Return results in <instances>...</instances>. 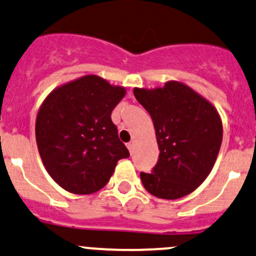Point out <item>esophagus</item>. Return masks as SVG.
<instances>
[{
	"label": "esophagus",
	"instance_id": "1",
	"mask_svg": "<svg viewBox=\"0 0 256 256\" xmlns=\"http://www.w3.org/2000/svg\"><path fill=\"white\" fill-rule=\"evenodd\" d=\"M128 150H130V153H132V150H134V141L128 142Z\"/></svg>",
	"mask_w": 256,
	"mask_h": 256
}]
</instances>
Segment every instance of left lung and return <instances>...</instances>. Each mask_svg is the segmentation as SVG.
Here are the masks:
<instances>
[{
	"mask_svg": "<svg viewBox=\"0 0 256 256\" xmlns=\"http://www.w3.org/2000/svg\"><path fill=\"white\" fill-rule=\"evenodd\" d=\"M154 125L160 157L142 184L157 198L176 200L200 186L214 168L222 144L216 108L188 86L170 80L163 88L134 90Z\"/></svg>",
	"mask_w": 256,
	"mask_h": 256,
	"instance_id": "8db88e82",
	"label": "left lung"
}]
</instances>
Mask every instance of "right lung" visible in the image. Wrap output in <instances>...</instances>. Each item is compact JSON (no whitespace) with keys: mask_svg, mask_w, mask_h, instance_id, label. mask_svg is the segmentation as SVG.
<instances>
[{"mask_svg":"<svg viewBox=\"0 0 256 256\" xmlns=\"http://www.w3.org/2000/svg\"><path fill=\"white\" fill-rule=\"evenodd\" d=\"M125 88L88 74L51 92L36 116L39 154L50 176L72 194L88 195L106 185L119 160L130 156L119 140L112 112Z\"/></svg>","mask_w":256,"mask_h":256,"instance_id":"add662e5","label":"right lung"}]
</instances>
